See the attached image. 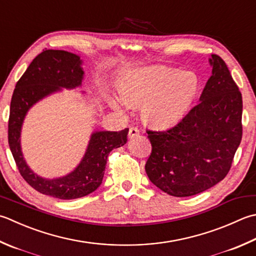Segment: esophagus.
Returning <instances> with one entry per match:
<instances>
[{
	"label": "esophagus",
	"instance_id": "obj_1",
	"mask_svg": "<svg viewBox=\"0 0 256 256\" xmlns=\"http://www.w3.org/2000/svg\"><path fill=\"white\" fill-rule=\"evenodd\" d=\"M138 134H140V131L138 128H135V126L130 128V130H128V138H134L135 136H138Z\"/></svg>",
	"mask_w": 256,
	"mask_h": 256
}]
</instances>
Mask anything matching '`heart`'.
I'll return each mask as SVG.
<instances>
[{"label":"heart","mask_w":256,"mask_h":256,"mask_svg":"<svg viewBox=\"0 0 256 256\" xmlns=\"http://www.w3.org/2000/svg\"><path fill=\"white\" fill-rule=\"evenodd\" d=\"M198 78L192 72L168 68H146L125 74L118 91L125 103L143 104L145 121L168 126L181 120L196 98Z\"/></svg>","instance_id":"b5f03b06"}]
</instances>
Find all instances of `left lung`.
Returning <instances> with one entry per match:
<instances>
[{
    "label": "left lung",
    "mask_w": 256,
    "mask_h": 256,
    "mask_svg": "<svg viewBox=\"0 0 256 256\" xmlns=\"http://www.w3.org/2000/svg\"><path fill=\"white\" fill-rule=\"evenodd\" d=\"M210 63L200 103L172 128L146 130L152 152L145 171L172 196H191L221 182L242 140V94L221 56L212 54Z\"/></svg>",
    "instance_id": "1"
}]
</instances>
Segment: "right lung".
<instances>
[{
	"label": "right lung",
	"mask_w": 256,
	"mask_h": 256,
	"mask_svg": "<svg viewBox=\"0 0 256 256\" xmlns=\"http://www.w3.org/2000/svg\"><path fill=\"white\" fill-rule=\"evenodd\" d=\"M82 78L78 55L61 50H43L15 85L10 106L8 145L20 174L38 192L61 200L78 198L94 192L102 183L110 152L128 141V128L93 133L81 164L62 178L44 180L28 168L20 146V133L28 110L60 88L78 86Z\"/></svg>",
	"instance_id": "obj_1"
}]
</instances>
